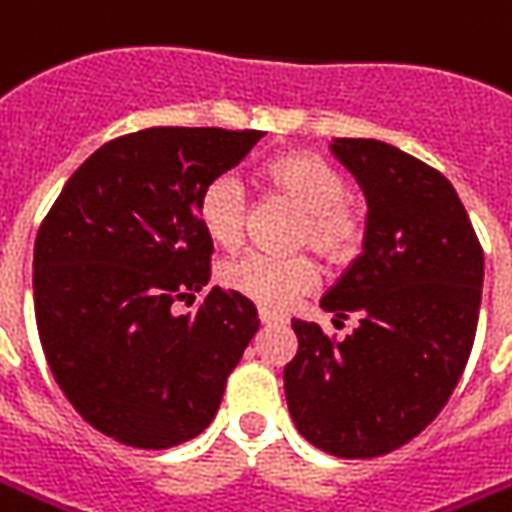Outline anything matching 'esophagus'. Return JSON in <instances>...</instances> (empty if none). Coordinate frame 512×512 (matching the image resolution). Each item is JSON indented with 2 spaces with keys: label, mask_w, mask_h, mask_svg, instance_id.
<instances>
[{
  "label": "esophagus",
  "mask_w": 512,
  "mask_h": 512,
  "mask_svg": "<svg viewBox=\"0 0 512 512\" xmlns=\"http://www.w3.org/2000/svg\"><path fill=\"white\" fill-rule=\"evenodd\" d=\"M257 316H260V322H263V325H280V322H285V316L274 314V311H269V308H257Z\"/></svg>",
  "instance_id": "obj_1"
}]
</instances>
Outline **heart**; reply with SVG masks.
I'll list each match as a JSON object with an SVG mask.
<instances>
[{
    "instance_id": "heart-1",
    "label": "heart",
    "mask_w": 512,
    "mask_h": 512,
    "mask_svg": "<svg viewBox=\"0 0 512 512\" xmlns=\"http://www.w3.org/2000/svg\"><path fill=\"white\" fill-rule=\"evenodd\" d=\"M263 176L274 193L302 210L294 246H311L333 263L350 260L361 249L370 227L367 204L347 193L342 170L333 168L322 156L283 154L271 159ZM196 215L215 246H241L249 227V196L241 179L232 173L210 179L198 193ZM221 280L229 291L246 300L280 311L302 294L314 291L322 280V269L311 255L280 257L246 252L229 260L221 269Z\"/></svg>"
}]
</instances>
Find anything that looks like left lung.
<instances>
[{"label":"left lung","mask_w":512,"mask_h":512,"mask_svg":"<svg viewBox=\"0 0 512 512\" xmlns=\"http://www.w3.org/2000/svg\"><path fill=\"white\" fill-rule=\"evenodd\" d=\"M333 154L364 187L370 227L322 308L356 314L358 328L339 342L294 319L285 401L308 443L367 460L409 443L451 398L474 347L485 257L440 170L378 139L342 137Z\"/></svg>","instance_id":"1"}]
</instances>
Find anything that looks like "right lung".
Listing matches in <instances>:
<instances>
[{
    "mask_svg": "<svg viewBox=\"0 0 512 512\" xmlns=\"http://www.w3.org/2000/svg\"><path fill=\"white\" fill-rule=\"evenodd\" d=\"M260 131L142 128L109 139L69 176L33 255L38 339L75 412L134 448L198 437L260 328L252 302L210 283L201 187L235 168ZM205 294L196 312L172 305Z\"/></svg>",
    "mask_w": 512,
    "mask_h": 512,
    "instance_id": "right-lung-1",
    "label": "right lung"
}]
</instances>
